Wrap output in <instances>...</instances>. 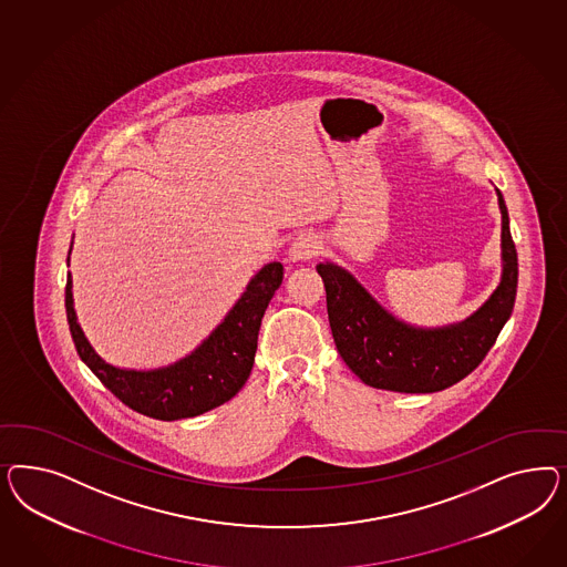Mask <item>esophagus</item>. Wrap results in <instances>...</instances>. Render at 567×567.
<instances>
[{
    "label": "esophagus",
    "mask_w": 567,
    "mask_h": 567,
    "mask_svg": "<svg viewBox=\"0 0 567 567\" xmlns=\"http://www.w3.org/2000/svg\"><path fill=\"white\" fill-rule=\"evenodd\" d=\"M320 249H322V240L318 239V235L303 233L292 240L289 256L292 261H308V259L316 258L320 254Z\"/></svg>",
    "instance_id": "esophagus-1"
}]
</instances>
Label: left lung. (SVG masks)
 I'll return each instance as SVG.
<instances>
[{"label":"left lung","mask_w":567,"mask_h":567,"mask_svg":"<svg viewBox=\"0 0 567 567\" xmlns=\"http://www.w3.org/2000/svg\"><path fill=\"white\" fill-rule=\"evenodd\" d=\"M503 216V278L497 291L457 327L420 330L405 327L332 264H320L327 287L328 320L344 363L368 386L396 393H434L474 372L514 311L517 251L509 216L497 189Z\"/></svg>","instance_id":"1"}]
</instances>
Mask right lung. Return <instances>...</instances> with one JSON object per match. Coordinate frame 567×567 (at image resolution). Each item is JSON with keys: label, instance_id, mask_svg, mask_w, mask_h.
I'll return each mask as SVG.
<instances>
[{"label": "right lung", "instance_id": "add662e5", "mask_svg": "<svg viewBox=\"0 0 567 567\" xmlns=\"http://www.w3.org/2000/svg\"><path fill=\"white\" fill-rule=\"evenodd\" d=\"M282 282V264L264 266L223 324L189 358L174 365L135 372L114 368L93 351L76 324L72 280H66V318L79 358L124 405L155 420H183L209 412L239 393L251 374L264 311Z\"/></svg>", "mask_w": 567, "mask_h": 567}]
</instances>
